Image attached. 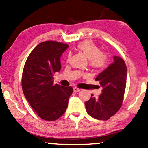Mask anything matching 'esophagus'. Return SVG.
I'll list each match as a JSON object with an SVG mask.
<instances>
[{
	"mask_svg": "<svg viewBox=\"0 0 148 148\" xmlns=\"http://www.w3.org/2000/svg\"><path fill=\"white\" fill-rule=\"evenodd\" d=\"M73 89H74V92H78L80 91V89L79 88H77V87H74Z\"/></svg>",
	"mask_w": 148,
	"mask_h": 148,
	"instance_id": "34e87169",
	"label": "esophagus"
}]
</instances>
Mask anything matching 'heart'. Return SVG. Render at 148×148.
Returning <instances> with one entry per match:
<instances>
[{
  "label": "heart",
  "instance_id": "b5f03b06",
  "mask_svg": "<svg viewBox=\"0 0 148 148\" xmlns=\"http://www.w3.org/2000/svg\"><path fill=\"white\" fill-rule=\"evenodd\" d=\"M77 49L88 59V65L93 71H99L106 66L108 55L105 52L100 51L99 47L91 40H85L78 43ZM70 57V55H69L68 61Z\"/></svg>",
  "mask_w": 148,
  "mask_h": 148
}]
</instances>
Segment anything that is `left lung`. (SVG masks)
<instances>
[{
	"label": "left lung",
	"mask_w": 148,
	"mask_h": 148,
	"mask_svg": "<svg viewBox=\"0 0 148 148\" xmlns=\"http://www.w3.org/2000/svg\"><path fill=\"white\" fill-rule=\"evenodd\" d=\"M114 62L95 78L103 88L102 94L97 98L92 94L85 103L86 112L96 119H109L119 110L124 100L127 66L121 58L114 56Z\"/></svg>",
	"instance_id": "1"
}]
</instances>
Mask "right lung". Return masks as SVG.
I'll return each mask as SVG.
<instances>
[{
    "mask_svg": "<svg viewBox=\"0 0 148 148\" xmlns=\"http://www.w3.org/2000/svg\"><path fill=\"white\" fill-rule=\"evenodd\" d=\"M69 45L45 41L36 45L29 55L23 69L22 88L24 94L37 115L53 121L65 112L72 86L54 85V74L61 69L60 56Z\"/></svg>",
    "mask_w": 148,
    "mask_h": 148,
    "instance_id": "add662e5",
    "label": "right lung"
}]
</instances>
